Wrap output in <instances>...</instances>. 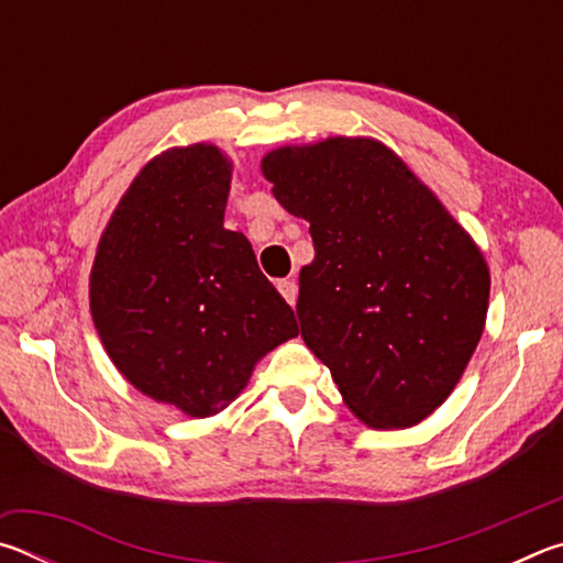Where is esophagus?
I'll return each instance as SVG.
<instances>
[{"label": "esophagus", "instance_id": "esophagus-1", "mask_svg": "<svg viewBox=\"0 0 563 563\" xmlns=\"http://www.w3.org/2000/svg\"><path fill=\"white\" fill-rule=\"evenodd\" d=\"M278 290H280V295H283L285 302H288V305L298 302V283H295L292 278L280 280V283H278Z\"/></svg>", "mask_w": 563, "mask_h": 563}]
</instances>
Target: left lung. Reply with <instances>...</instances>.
<instances>
[{"instance_id":"left-lung-1","label":"left lung","mask_w":563,"mask_h":563,"mask_svg":"<svg viewBox=\"0 0 563 563\" xmlns=\"http://www.w3.org/2000/svg\"><path fill=\"white\" fill-rule=\"evenodd\" d=\"M263 176L310 223L300 335L373 430L430 417L460 383L489 308V265L434 190L383 141L273 148Z\"/></svg>"}]
</instances>
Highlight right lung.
<instances>
[{"label":"right lung","instance_id":"add662e5","mask_svg":"<svg viewBox=\"0 0 563 563\" xmlns=\"http://www.w3.org/2000/svg\"><path fill=\"white\" fill-rule=\"evenodd\" d=\"M231 176L213 144L151 158L103 228L89 278L93 328L119 373L196 419L231 405L300 332L247 238L223 228Z\"/></svg>","mask_w":563,"mask_h":563}]
</instances>
